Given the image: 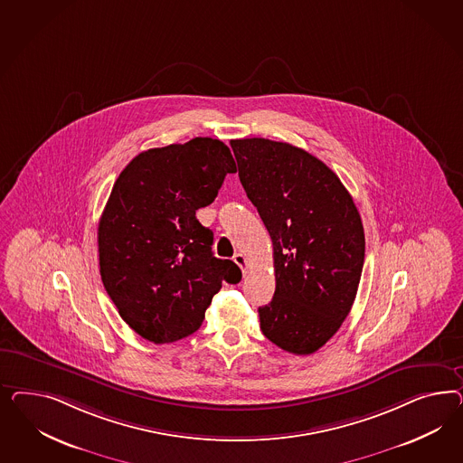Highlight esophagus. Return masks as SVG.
<instances>
[{"label":"esophagus","mask_w":463,"mask_h":463,"mask_svg":"<svg viewBox=\"0 0 463 463\" xmlns=\"http://www.w3.org/2000/svg\"><path fill=\"white\" fill-rule=\"evenodd\" d=\"M232 260H234V263L241 268L242 275H246V271H248V260H246V256H244V254H241V252H236Z\"/></svg>","instance_id":"esophagus-1"}]
</instances>
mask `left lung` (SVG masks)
I'll list each match as a JSON object with an SVG mask.
<instances>
[{
  "label": "left lung",
  "mask_w": 463,
  "mask_h": 463,
  "mask_svg": "<svg viewBox=\"0 0 463 463\" xmlns=\"http://www.w3.org/2000/svg\"><path fill=\"white\" fill-rule=\"evenodd\" d=\"M239 180L273 242L277 288L258 308L263 335L310 354L336 335L364 261L362 217L333 169L287 142L231 140Z\"/></svg>",
  "instance_id": "obj_1"
}]
</instances>
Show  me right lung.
Listing matches in <instances>:
<instances>
[{
    "label": "right lung",
    "instance_id": "add662e5",
    "mask_svg": "<svg viewBox=\"0 0 463 463\" xmlns=\"http://www.w3.org/2000/svg\"><path fill=\"white\" fill-rule=\"evenodd\" d=\"M236 171L222 140L195 137L144 151L118 175L99 219V275L144 339L194 335L222 281L241 280L234 261L213 256V232L195 217Z\"/></svg>",
    "mask_w": 463,
    "mask_h": 463
}]
</instances>
